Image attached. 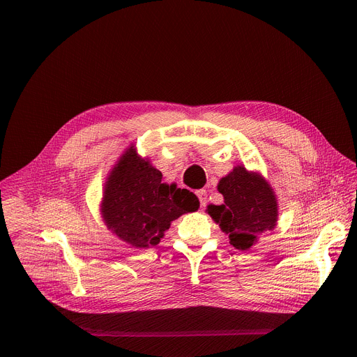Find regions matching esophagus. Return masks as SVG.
Returning a JSON list of instances; mask_svg holds the SVG:
<instances>
[{
	"mask_svg": "<svg viewBox=\"0 0 357 357\" xmlns=\"http://www.w3.org/2000/svg\"><path fill=\"white\" fill-rule=\"evenodd\" d=\"M199 202H200V208H205L208 205V192L205 189H200L196 192Z\"/></svg>",
	"mask_w": 357,
	"mask_h": 357,
	"instance_id": "esophagus-1",
	"label": "esophagus"
}]
</instances>
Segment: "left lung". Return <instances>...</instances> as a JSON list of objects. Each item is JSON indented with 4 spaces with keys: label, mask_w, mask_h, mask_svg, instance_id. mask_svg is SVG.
Returning a JSON list of instances; mask_svg holds the SVG:
<instances>
[{
    "label": "left lung",
    "mask_w": 357,
    "mask_h": 357,
    "mask_svg": "<svg viewBox=\"0 0 357 357\" xmlns=\"http://www.w3.org/2000/svg\"><path fill=\"white\" fill-rule=\"evenodd\" d=\"M218 190L225 203L220 206L209 205L206 212L222 231L229 234L230 244L237 250H248L261 234L277 226L275 193L260 174L237 165L220 179Z\"/></svg>",
    "instance_id": "1"
}]
</instances>
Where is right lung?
<instances>
[{
  "label": "right lung",
  "mask_w": 357,
  "mask_h": 357,
  "mask_svg": "<svg viewBox=\"0 0 357 357\" xmlns=\"http://www.w3.org/2000/svg\"><path fill=\"white\" fill-rule=\"evenodd\" d=\"M197 208L199 200L192 192L162 183V174L132 146L110 172L101 200L107 229L137 248L157 245L171 222Z\"/></svg>",
  "instance_id": "right-lung-1"
}]
</instances>
